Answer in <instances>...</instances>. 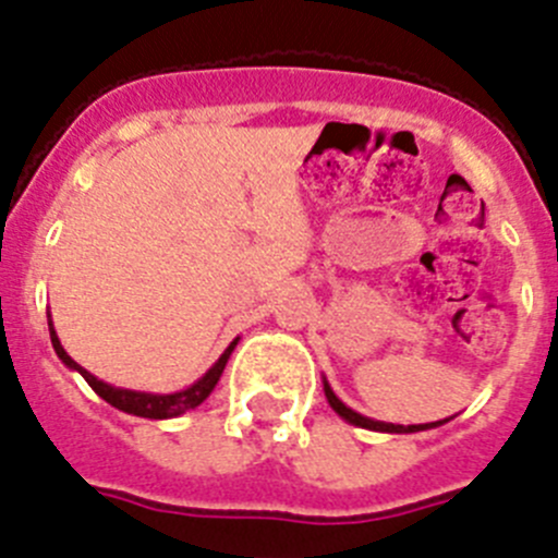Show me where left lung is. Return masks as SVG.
Masks as SVG:
<instances>
[{
  "label": "left lung",
  "mask_w": 558,
  "mask_h": 558,
  "mask_svg": "<svg viewBox=\"0 0 558 558\" xmlns=\"http://www.w3.org/2000/svg\"><path fill=\"white\" fill-rule=\"evenodd\" d=\"M325 398H328L330 409L336 411L339 416H344L348 423L353 425H361V428H369V430H386V434H414V430H425V428H436V425L441 423H428V425H409V428H403V425H391V423H375V420H369V416H361L355 414L353 409H348V405L341 403L339 398L333 395V389H330L328 384H325Z\"/></svg>",
  "instance_id": "obj_1"
}]
</instances>
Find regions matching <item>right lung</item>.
<instances>
[{"label":"right lung","mask_w":558,"mask_h":558,"mask_svg":"<svg viewBox=\"0 0 558 558\" xmlns=\"http://www.w3.org/2000/svg\"><path fill=\"white\" fill-rule=\"evenodd\" d=\"M49 336H52V348H54V353H58V359L63 361L66 366H72V369H77V373L88 380V386L97 391L99 398L108 400L110 405H117L119 411H128V414H135V416H149V420H169V416H180V414H185L189 409H194V405L203 403L210 391H214V386H217L219 375H222L225 364H228L230 353H233V348H235V341H233V344H230V348L222 353V359L210 366L208 373H205L197 384L189 386V389L174 391V395H147V391L117 389V386L102 384V380L94 378L88 369H83V366H80L77 361H74L72 355L63 350V344H60L54 328H49Z\"/></svg>","instance_id":"add662e5"}]
</instances>
